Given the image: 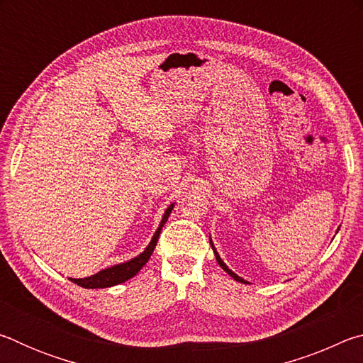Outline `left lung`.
<instances>
[{"instance_id": "left-lung-1", "label": "left lung", "mask_w": 363, "mask_h": 363, "mask_svg": "<svg viewBox=\"0 0 363 363\" xmlns=\"http://www.w3.org/2000/svg\"><path fill=\"white\" fill-rule=\"evenodd\" d=\"M210 243H211V247H213V242H211V240H210ZM213 251H214V256H216V261H218V264H219V266H220V267H223V269L225 270V272L230 275V277H233V279H235V280H238V281H243V284H248V281H245V280H243L242 277H238V275H237V274H233V272H232V270H230L229 267H227V266H225V264H224V261H223V259H220V257H219V255L216 253V250H214V247H213Z\"/></svg>"}]
</instances>
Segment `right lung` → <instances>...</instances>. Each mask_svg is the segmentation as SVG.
<instances>
[{
    "label": "right lung",
    "mask_w": 363,
    "mask_h": 363,
    "mask_svg": "<svg viewBox=\"0 0 363 363\" xmlns=\"http://www.w3.org/2000/svg\"><path fill=\"white\" fill-rule=\"evenodd\" d=\"M173 206L174 205H171L168 210L164 211V216L162 219V223H160L155 235H153L152 242L149 243V247L145 248L144 253H140L138 257H134V259L128 261V262L116 264V266L104 269V270H101V272L91 275V277L72 279L73 284H77V285L83 286V288H107V286L123 284V281H126V280H130L131 277H134V275H136L139 270L145 266V262L150 259L153 250H155V247H157L160 232H162V227L168 220L169 213H171V210H173Z\"/></svg>",
    "instance_id": "right-lung-1"
}]
</instances>
